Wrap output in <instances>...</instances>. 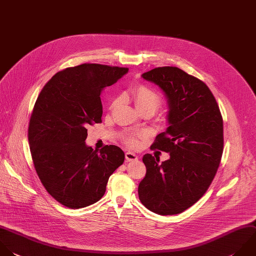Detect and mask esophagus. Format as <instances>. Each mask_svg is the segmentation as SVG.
I'll return each mask as SVG.
<instances>
[{"label": "esophagus", "instance_id": "esophagus-1", "mask_svg": "<svg viewBox=\"0 0 256 256\" xmlns=\"http://www.w3.org/2000/svg\"><path fill=\"white\" fill-rule=\"evenodd\" d=\"M125 158H126L127 161H135V160L138 158V156H137L135 153H133V152L127 151V152L125 153Z\"/></svg>", "mask_w": 256, "mask_h": 256}]
</instances>
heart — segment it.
Instances as JSON below:
<instances>
[{
	"mask_svg": "<svg viewBox=\"0 0 256 256\" xmlns=\"http://www.w3.org/2000/svg\"><path fill=\"white\" fill-rule=\"evenodd\" d=\"M128 96L132 99L136 109L142 113V112H149L154 114L162 105V97L160 94L155 91L154 89L150 88L146 85H139L135 88H133L131 91L128 92ZM118 99H116L112 107H114L118 103ZM145 135L144 132H137L132 134H127L123 137V141L126 145H128L131 148H136L140 144V139L143 138Z\"/></svg>",
	"mask_w": 256,
	"mask_h": 256,
	"instance_id": "obj_1",
	"label": "heart"
}]
</instances>
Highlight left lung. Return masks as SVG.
<instances>
[{
    "mask_svg": "<svg viewBox=\"0 0 256 256\" xmlns=\"http://www.w3.org/2000/svg\"><path fill=\"white\" fill-rule=\"evenodd\" d=\"M165 93L169 127L151 149L170 154L159 163L145 154L146 175L139 183L141 203L160 215L178 214L197 202L210 186L223 152V120L207 85L177 67H158L142 74Z\"/></svg>",
    "mask_w": 256,
    "mask_h": 256,
    "instance_id": "obj_1",
    "label": "left lung"
}]
</instances>
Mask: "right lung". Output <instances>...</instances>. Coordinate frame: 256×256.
Instances as JSON below:
<instances>
[{
    "label": "right lung",
    "instance_id": "obj_1",
    "mask_svg": "<svg viewBox=\"0 0 256 256\" xmlns=\"http://www.w3.org/2000/svg\"><path fill=\"white\" fill-rule=\"evenodd\" d=\"M128 68L82 64L55 74L35 103L28 139L36 172L48 193L62 205L78 209L102 198L111 174L123 164L115 145H86L87 127L101 123V92Z\"/></svg>",
    "mask_w": 256,
    "mask_h": 256
}]
</instances>
